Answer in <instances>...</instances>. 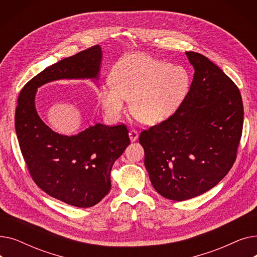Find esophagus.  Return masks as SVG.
<instances>
[{"label":"esophagus","mask_w":257,"mask_h":257,"mask_svg":"<svg viewBox=\"0 0 257 257\" xmlns=\"http://www.w3.org/2000/svg\"><path fill=\"white\" fill-rule=\"evenodd\" d=\"M129 138H130V141L131 142H136L139 138V133L136 129H130L129 131Z\"/></svg>","instance_id":"esophagus-1"}]
</instances>
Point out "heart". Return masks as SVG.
<instances>
[{"label": "heart", "instance_id": "obj_1", "mask_svg": "<svg viewBox=\"0 0 257 257\" xmlns=\"http://www.w3.org/2000/svg\"><path fill=\"white\" fill-rule=\"evenodd\" d=\"M113 83L100 91L106 115L117 118L131 100L133 115L146 124H156L171 116L184 100L190 76L183 66L168 64L146 54H132L116 63Z\"/></svg>", "mask_w": 257, "mask_h": 257}]
</instances>
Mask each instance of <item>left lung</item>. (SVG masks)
I'll list each match as a JSON object with an SVG mask.
<instances>
[{
  "label": "left lung",
  "mask_w": 257,
  "mask_h": 257,
  "mask_svg": "<svg viewBox=\"0 0 257 257\" xmlns=\"http://www.w3.org/2000/svg\"><path fill=\"white\" fill-rule=\"evenodd\" d=\"M195 73L178 109L142 131L145 167L156 192L184 201L217 185L232 168L244 123L240 92L207 57L185 52Z\"/></svg>",
  "instance_id": "left-lung-1"
}]
</instances>
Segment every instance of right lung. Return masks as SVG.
I'll use <instances>...</instances> for the list:
<instances>
[{"instance_id":"1","label":"right lung","mask_w":257,"mask_h":257,"mask_svg":"<svg viewBox=\"0 0 257 257\" xmlns=\"http://www.w3.org/2000/svg\"><path fill=\"white\" fill-rule=\"evenodd\" d=\"M102 51L93 46L47 67L20 92L16 131L33 181L49 196L76 207L96 205L110 191V171L130 144L125 124H97L77 136L54 132L35 109L37 87L59 79L98 78Z\"/></svg>"}]
</instances>
